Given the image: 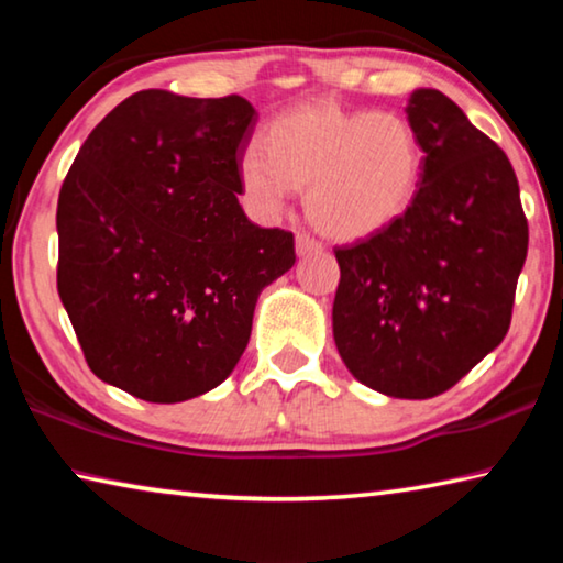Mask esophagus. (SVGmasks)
<instances>
[{
    "mask_svg": "<svg viewBox=\"0 0 563 563\" xmlns=\"http://www.w3.org/2000/svg\"><path fill=\"white\" fill-rule=\"evenodd\" d=\"M295 251H298V255L318 253V251H322V243L316 241V238L308 235V233H298V235H295Z\"/></svg>",
    "mask_w": 563,
    "mask_h": 563,
    "instance_id": "esophagus-1",
    "label": "esophagus"
}]
</instances>
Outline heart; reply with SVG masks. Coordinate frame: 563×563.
Returning <instances> with one entry per match:
<instances>
[{
  "label": "heart",
  "instance_id": "heart-1",
  "mask_svg": "<svg viewBox=\"0 0 563 563\" xmlns=\"http://www.w3.org/2000/svg\"><path fill=\"white\" fill-rule=\"evenodd\" d=\"M261 144L238 161L247 211L273 221L305 188L312 225L335 241H360L397 221L422 176L419 141L397 113L310 101L275 117Z\"/></svg>",
  "mask_w": 563,
  "mask_h": 563
}]
</instances>
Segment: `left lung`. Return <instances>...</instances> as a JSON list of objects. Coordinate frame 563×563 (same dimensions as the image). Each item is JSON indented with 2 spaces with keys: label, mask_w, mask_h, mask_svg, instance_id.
<instances>
[{
  "label": "left lung",
  "mask_w": 563,
  "mask_h": 563,
  "mask_svg": "<svg viewBox=\"0 0 563 563\" xmlns=\"http://www.w3.org/2000/svg\"><path fill=\"white\" fill-rule=\"evenodd\" d=\"M407 119L419 188L383 231L335 247L332 335L362 385L399 399L446 393L507 335L529 225L504 151L437 89Z\"/></svg>",
  "instance_id": "1"
}]
</instances>
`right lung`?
Wrapping results in <instances>:
<instances>
[{
    "label": "right lung",
    "mask_w": 563,
    "mask_h": 563,
    "mask_svg": "<svg viewBox=\"0 0 563 563\" xmlns=\"http://www.w3.org/2000/svg\"><path fill=\"white\" fill-rule=\"evenodd\" d=\"M255 119L235 93L148 89L76 154L56 208V288L103 383L174 405L241 360L261 290L295 263L292 233L251 223L238 203Z\"/></svg>",
    "instance_id": "right-lung-1"
}]
</instances>
